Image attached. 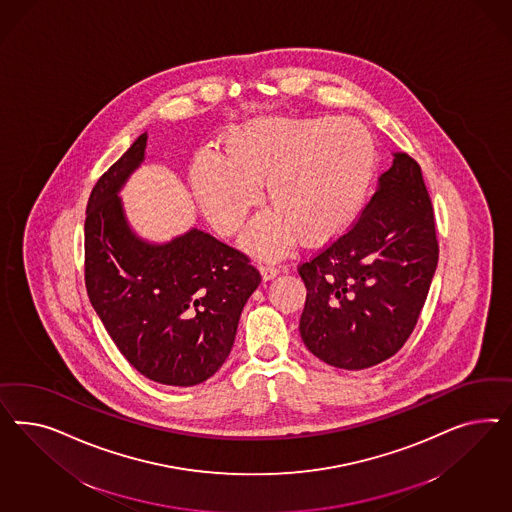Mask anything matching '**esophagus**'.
Wrapping results in <instances>:
<instances>
[{
    "mask_svg": "<svg viewBox=\"0 0 512 512\" xmlns=\"http://www.w3.org/2000/svg\"><path fill=\"white\" fill-rule=\"evenodd\" d=\"M279 274L278 266H274V264H263L261 266V276H263L264 281H268V279H274Z\"/></svg>",
    "mask_w": 512,
    "mask_h": 512,
    "instance_id": "1",
    "label": "esophagus"
}]
</instances>
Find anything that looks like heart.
I'll return each instance as SVG.
<instances>
[{
    "instance_id": "obj_1",
    "label": "heart",
    "mask_w": 512,
    "mask_h": 512,
    "mask_svg": "<svg viewBox=\"0 0 512 512\" xmlns=\"http://www.w3.org/2000/svg\"><path fill=\"white\" fill-rule=\"evenodd\" d=\"M377 167V144L357 120H264L236 127L225 155L201 152L189 180L202 214L217 233L234 234L249 210L266 201L274 212L257 217L244 246L276 257L298 238L325 246L357 221Z\"/></svg>"
}]
</instances>
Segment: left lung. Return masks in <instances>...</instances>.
Wrapping results in <instances>:
<instances>
[{"mask_svg":"<svg viewBox=\"0 0 512 512\" xmlns=\"http://www.w3.org/2000/svg\"><path fill=\"white\" fill-rule=\"evenodd\" d=\"M437 259L434 208L419 163L396 152L351 229L298 264L308 289L302 341L341 370L396 355L419 321Z\"/></svg>","mask_w":512,"mask_h":512,"instance_id":"1","label":"left lung"}]
</instances>
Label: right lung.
<instances>
[{
    "mask_svg": "<svg viewBox=\"0 0 512 512\" xmlns=\"http://www.w3.org/2000/svg\"><path fill=\"white\" fill-rule=\"evenodd\" d=\"M146 133L93 186L84 223V279L93 310L127 362L161 385L193 387L233 349L261 274L248 255L199 229L144 242L120 189L144 159Z\"/></svg>",
    "mask_w": 512,
    "mask_h": 512,
    "instance_id": "1",
    "label": "right lung"
}]
</instances>
